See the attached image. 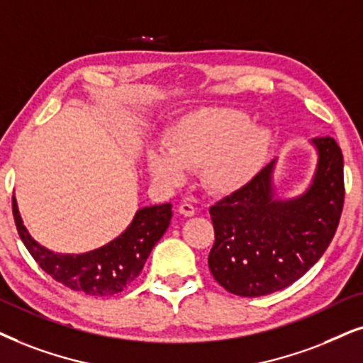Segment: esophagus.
I'll return each mask as SVG.
<instances>
[{
  "label": "esophagus",
  "mask_w": 363,
  "mask_h": 363,
  "mask_svg": "<svg viewBox=\"0 0 363 363\" xmlns=\"http://www.w3.org/2000/svg\"><path fill=\"white\" fill-rule=\"evenodd\" d=\"M179 213H181L182 216H186V218H191V216L196 214V208L189 203H182L181 206H179Z\"/></svg>",
  "instance_id": "obj_1"
}]
</instances>
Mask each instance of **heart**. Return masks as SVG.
I'll return each instance as SVG.
<instances>
[{
  "label": "heart",
  "instance_id": "obj_1",
  "mask_svg": "<svg viewBox=\"0 0 363 363\" xmlns=\"http://www.w3.org/2000/svg\"><path fill=\"white\" fill-rule=\"evenodd\" d=\"M269 145L264 127L250 125L238 110L199 108L177 118L164 135V149L147 152V171L159 186L176 187L186 171L201 169V182L214 194H233L256 176Z\"/></svg>",
  "mask_w": 363,
  "mask_h": 363
}]
</instances>
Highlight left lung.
Listing matches in <instances>:
<instances>
[{
    "label": "left lung",
    "mask_w": 363,
    "mask_h": 363,
    "mask_svg": "<svg viewBox=\"0 0 363 363\" xmlns=\"http://www.w3.org/2000/svg\"><path fill=\"white\" fill-rule=\"evenodd\" d=\"M316 167L300 196H277V159L245 187L211 206L216 241L208 264L216 281L238 296L283 290L322 258L340 221L343 155L332 137L310 140Z\"/></svg>",
    "instance_id": "8db88e82"
}]
</instances>
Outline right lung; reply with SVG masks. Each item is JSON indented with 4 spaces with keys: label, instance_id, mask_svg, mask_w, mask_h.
<instances>
[{
    "label": "right lung",
    "instance_id": "add662e5",
    "mask_svg": "<svg viewBox=\"0 0 363 363\" xmlns=\"http://www.w3.org/2000/svg\"><path fill=\"white\" fill-rule=\"evenodd\" d=\"M171 204L142 208L122 235L97 250L82 255L55 253L33 240L23 224L13 196V216L23 245L45 273L67 288L91 296H110L121 293L139 277L150 251L172 218Z\"/></svg>",
    "mask_w": 363,
    "mask_h": 363
}]
</instances>
